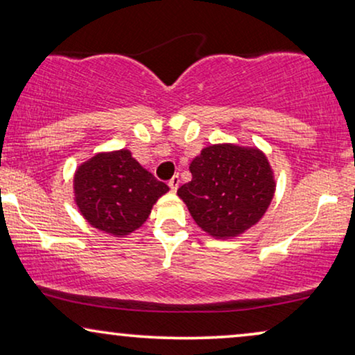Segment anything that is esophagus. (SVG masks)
Listing matches in <instances>:
<instances>
[{"label":"esophagus","mask_w":355,"mask_h":355,"mask_svg":"<svg viewBox=\"0 0 355 355\" xmlns=\"http://www.w3.org/2000/svg\"><path fill=\"white\" fill-rule=\"evenodd\" d=\"M179 184H181V179H179L178 174H174V176H173L171 179H169L168 186H169V189H171L173 192H176L178 187H179Z\"/></svg>","instance_id":"esophagus-1"}]
</instances>
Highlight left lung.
<instances>
[{
    "label": "left lung",
    "mask_w": 355,
    "mask_h": 355,
    "mask_svg": "<svg viewBox=\"0 0 355 355\" xmlns=\"http://www.w3.org/2000/svg\"><path fill=\"white\" fill-rule=\"evenodd\" d=\"M191 182L178 196L202 231L215 239H234L265 216L276 179L266 155L257 147L215 144L202 148L189 166Z\"/></svg>",
    "instance_id": "left-lung-1"
}]
</instances>
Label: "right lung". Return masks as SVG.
<instances>
[{
  "instance_id": "1",
  "label": "right lung",
  "mask_w": 355,
  "mask_h": 355,
  "mask_svg": "<svg viewBox=\"0 0 355 355\" xmlns=\"http://www.w3.org/2000/svg\"><path fill=\"white\" fill-rule=\"evenodd\" d=\"M72 189L85 221L116 237L139 230L158 198L169 191L128 148L100 152L80 163Z\"/></svg>"
}]
</instances>
